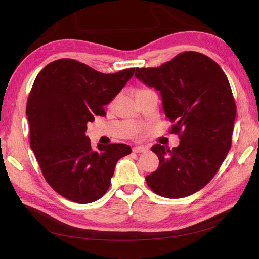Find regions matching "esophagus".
<instances>
[{"label":"esophagus","instance_id":"34e87169","mask_svg":"<svg viewBox=\"0 0 259 259\" xmlns=\"http://www.w3.org/2000/svg\"><path fill=\"white\" fill-rule=\"evenodd\" d=\"M148 151V148L146 147H142V146H137L133 148V152L135 153H145Z\"/></svg>","mask_w":259,"mask_h":259}]
</instances>
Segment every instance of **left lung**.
Listing matches in <instances>:
<instances>
[{
    "mask_svg": "<svg viewBox=\"0 0 259 259\" xmlns=\"http://www.w3.org/2000/svg\"><path fill=\"white\" fill-rule=\"evenodd\" d=\"M135 76L160 91L174 123L170 133L180 139L171 150L151 148L160 164L147 184L164 198L188 197L210 182L230 150L237 107L229 81L213 59L197 52L178 54L158 68H136Z\"/></svg>",
    "mask_w": 259,
    "mask_h": 259,
    "instance_id": "1",
    "label": "left lung"
}]
</instances>
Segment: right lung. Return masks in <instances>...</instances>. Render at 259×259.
I'll use <instances>...</instances> for the list:
<instances>
[{
	"label": "right lung",
	"instance_id": "1",
	"mask_svg": "<svg viewBox=\"0 0 259 259\" xmlns=\"http://www.w3.org/2000/svg\"><path fill=\"white\" fill-rule=\"evenodd\" d=\"M135 68L105 74L74 59H58L35 77L27 103L30 147L44 178L62 197L81 204L108 190L116 162L132 152L124 144H98L85 135L89 122L120 93Z\"/></svg>",
	"mask_w": 259,
	"mask_h": 259
}]
</instances>
